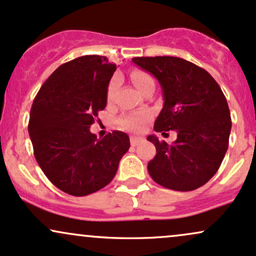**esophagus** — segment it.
<instances>
[{
	"label": "esophagus",
	"instance_id": "esophagus-1",
	"mask_svg": "<svg viewBox=\"0 0 256 256\" xmlns=\"http://www.w3.org/2000/svg\"><path fill=\"white\" fill-rule=\"evenodd\" d=\"M130 142H131V146H136L140 144V142H143V138H140V137H136V136H131V138H130Z\"/></svg>",
	"mask_w": 256,
	"mask_h": 256
}]
</instances>
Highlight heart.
Masks as SVG:
<instances>
[{"label":"heart","instance_id":"b5f03b06","mask_svg":"<svg viewBox=\"0 0 256 256\" xmlns=\"http://www.w3.org/2000/svg\"><path fill=\"white\" fill-rule=\"evenodd\" d=\"M131 80L134 82V86H136L140 91L144 88L146 84L150 83V82H154L148 73L140 71V70H134V71L131 72ZM118 83H119V78L113 77L112 78V80L110 82V84H108V88H107L108 102H110L114 98L116 88H118ZM150 118H152L150 113L146 110L136 112V113H125V114H122V116L116 119V124H118L122 128H125V130L140 131V128H143V125H144L146 122L150 120Z\"/></svg>","mask_w":256,"mask_h":256}]
</instances>
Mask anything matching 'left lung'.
Returning <instances> with one entry per match:
<instances>
[{
    "mask_svg": "<svg viewBox=\"0 0 256 256\" xmlns=\"http://www.w3.org/2000/svg\"><path fill=\"white\" fill-rule=\"evenodd\" d=\"M132 61L152 73L162 89L165 102L154 130L177 131L172 144L148 136L156 148L149 174L167 189H198L216 174L228 150L232 122L224 94L210 73L184 58L142 56Z\"/></svg>",
    "mask_w": 256,
    "mask_h": 256,
    "instance_id": "obj_1",
    "label": "left lung"
}]
</instances>
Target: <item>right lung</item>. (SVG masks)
Listing matches in <instances>:
<instances>
[{"mask_svg":"<svg viewBox=\"0 0 256 256\" xmlns=\"http://www.w3.org/2000/svg\"><path fill=\"white\" fill-rule=\"evenodd\" d=\"M116 64L85 55L61 64L44 82L32 104L28 134L46 178L64 192L86 196L110 184L130 148L125 132L102 140L90 132L107 104V88Z\"/></svg>","mask_w":256,"mask_h":256,"instance_id":"right-lung-1","label":"right lung"}]
</instances>
